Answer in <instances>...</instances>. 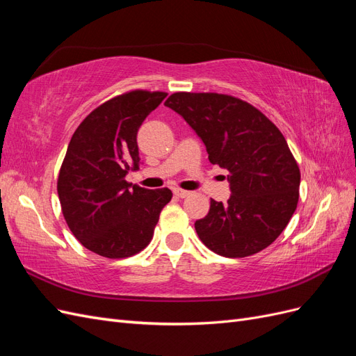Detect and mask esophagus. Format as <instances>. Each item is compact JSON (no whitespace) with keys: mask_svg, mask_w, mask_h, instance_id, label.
<instances>
[{"mask_svg":"<svg viewBox=\"0 0 356 356\" xmlns=\"http://www.w3.org/2000/svg\"><path fill=\"white\" fill-rule=\"evenodd\" d=\"M174 195H175L177 197H179V199H184V197L190 196V195H191V193H190V191H187V190H181V188H175V190H174Z\"/></svg>","mask_w":356,"mask_h":356,"instance_id":"1","label":"esophagus"}]
</instances>
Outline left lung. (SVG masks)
Wrapping results in <instances>:
<instances>
[{
  "mask_svg": "<svg viewBox=\"0 0 356 356\" xmlns=\"http://www.w3.org/2000/svg\"><path fill=\"white\" fill-rule=\"evenodd\" d=\"M191 126L212 165L229 170L232 195L195 222L215 254L242 258L276 241L297 208L300 169L281 131L239 98L177 92L165 102Z\"/></svg>",
  "mask_w": 356,
  "mask_h": 356,
  "instance_id": "1",
  "label": "left lung"
}]
</instances>
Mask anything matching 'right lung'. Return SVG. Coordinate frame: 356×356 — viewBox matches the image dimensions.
Segmentation results:
<instances>
[{
    "instance_id": "add662e5",
    "label": "right lung",
    "mask_w": 356,
    "mask_h": 356,
    "mask_svg": "<svg viewBox=\"0 0 356 356\" xmlns=\"http://www.w3.org/2000/svg\"><path fill=\"white\" fill-rule=\"evenodd\" d=\"M165 92L132 90L95 108L74 132L58 178L70 230L89 251L126 258L152 242L169 188L147 190L126 181L139 169L136 135Z\"/></svg>"
}]
</instances>
